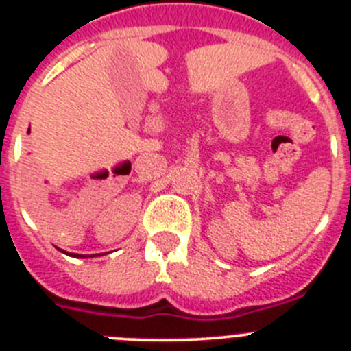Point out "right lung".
<instances>
[{
  "instance_id": "obj_1",
  "label": "right lung",
  "mask_w": 351,
  "mask_h": 351,
  "mask_svg": "<svg viewBox=\"0 0 351 351\" xmlns=\"http://www.w3.org/2000/svg\"><path fill=\"white\" fill-rule=\"evenodd\" d=\"M63 253H66V251H63ZM68 255H70V253H68ZM71 256H79V258H80L82 255H73V253H71Z\"/></svg>"
}]
</instances>
